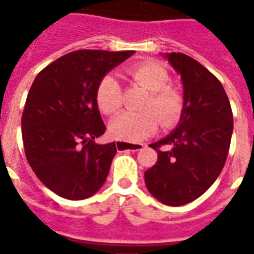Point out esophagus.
I'll list each match as a JSON object with an SVG mask.
<instances>
[{"instance_id": "obj_1", "label": "esophagus", "mask_w": 254, "mask_h": 254, "mask_svg": "<svg viewBox=\"0 0 254 254\" xmlns=\"http://www.w3.org/2000/svg\"><path fill=\"white\" fill-rule=\"evenodd\" d=\"M116 147L118 151H133V152H137V151L144 148V144H129L118 141V143L116 144Z\"/></svg>"}]
</instances>
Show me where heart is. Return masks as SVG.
Instances as JSON below:
<instances>
[{
    "mask_svg": "<svg viewBox=\"0 0 254 254\" xmlns=\"http://www.w3.org/2000/svg\"><path fill=\"white\" fill-rule=\"evenodd\" d=\"M129 74L136 83L149 91V98L144 103L145 111L122 113L121 116L111 121L110 133L117 140L137 143L156 130L158 120L163 127H170L177 124L182 114L184 99L176 88L167 85L170 77L162 64L144 61L130 67ZM95 96L102 113L114 114L120 110L122 105V91L116 76L106 74L100 78Z\"/></svg>",
    "mask_w": 254,
    "mask_h": 254,
    "instance_id": "b5f03b06",
    "label": "heart"
}]
</instances>
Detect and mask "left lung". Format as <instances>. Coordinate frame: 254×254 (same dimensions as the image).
<instances>
[{
  "label": "left lung",
  "mask_w": 254,
  "mask_h": 254,
  "mask_svg": "<svg viewBox=\"0 0 254 254\" xmlns=\"http://www.w3.org/2000/svg\"><path fill=\"white\" fill-rule=\"evenodd\" d=\"M181 76L184 109L176 129L149 144L158 162L144 173L145 187L171 207L196 200L216 181L233 134V113L223 85L196 60L182 53L160 54ZM167 145V151H160Z\"/></svg>",
  "instance_id": "obj_1"
}]
</instances>
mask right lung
Listing matches in <instances>:
<instances>
[{
  "label": "right lung",
  "instance_id": "1",
  "mask_svg": "<svg viewBox=\"0 0 254 254\" xmlns=\"http://www.w3.org/2000/svg\"><path fill=\"white\" fill-rule=\"evenodd\" d=\"M134 52L78 50L36 76L21 117L25 156L36 177L67 200H84L105 184L116 143L96 144L106 130L96 103L100 78Z\"/></svg>",
  "mask_w": 254,
  "mask_h": 254
}]
</instances>
